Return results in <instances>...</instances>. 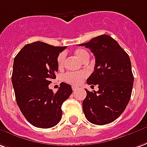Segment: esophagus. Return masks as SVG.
<instances>
[{"label":"esophagus","instance_id":"obj_1","mask_svg":"<svg viewBox=\"0 0 147 147\" xmlns=\"http://www.w3.org/2000/svg\"><path fill=\"white\" fill-rule=\"evenodd\" d=\"M77 89H78V88H77V87H75V86H73V87H72V91H76Z\"/></svg>","mask_w":147,"mask_h":147}]
</instances>
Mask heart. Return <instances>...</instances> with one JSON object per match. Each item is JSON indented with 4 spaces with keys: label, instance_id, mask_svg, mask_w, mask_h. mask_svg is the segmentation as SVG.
Wrapping results in <instances>:
<instances>
[{
    "label": "heart",
    "instance_id": "obj_1",
    "mask_svg": "<svg viewBox=\"0 0 147 147\" xmlns=\"http://www.w3.org/2000/svg\"><path fill=\"white\" fill-rule=\"evenodd\" d=\"M75 55L79 58V59L84 61L86 58L89 57L88 52L83 49H78L75 51ZM65 59V55L64 53H60L58 57H57V64L59 67L63 65ZM87 76V73L85 71H80V72H67L63 75V80L67 84H72V85H79L82 83V81L85 77Z\"/></svg>",
    "mask_w": 147,
    "mask_h": 147
}]
</instances>
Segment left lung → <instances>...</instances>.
I'll return each mask as SVG.
<instances>
[{"label":"left lung","mask_w":147,"mask_h":147,"mask_svg":"<svg viewBox=\"0 0 147 147\" xmlns=\"http://www.w3.org/2000/svg\"><path fill=\"white\" fill-rule=\"evenodd\" d=\"M81 46L89 49L95 57L94 71L87 80L98 91L85 90L83 101L86 119L95 125H105L118 119L130 101L134 84L130 57L108 35H101Z\"/></svg>","instance_id":"left-lung-1"}]
</instances>
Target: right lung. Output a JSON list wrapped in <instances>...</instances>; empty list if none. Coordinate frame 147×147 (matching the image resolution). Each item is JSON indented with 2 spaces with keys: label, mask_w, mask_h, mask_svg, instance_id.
Instances as JSON below:
<instances>
[{
  "label": "right lung",
  "mask_w": 147,
  "mask_h": 147,
  "mask_svg": "<svg viewBox=\"0 0 147 147\" xmlns=\"http://www.w3.org/2000/svg\"><path fill=\"white\" fill-rule=\"evenodd\" d=\"M65 49L36 41L25 45L14 58L12 83L16 102L36 127L45 129L59 123L61 106L72 92L65 83L60 84L56 93L49 88L58 71L57 57Z\"/></svg>",
  "instance_id": "add662e5"
}]
</instances>
